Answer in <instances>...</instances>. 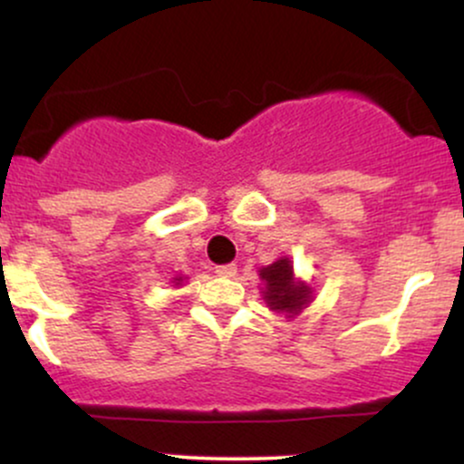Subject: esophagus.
<instances>
[{
	"mask_svg": "<svg viewBox=\"0 0 464 464\" xmlns=\"http://www.w3.org/2000/svg\"><path fill=\"white\" fill-rule=\"evenodd\" d=\"M216 273H218V276H227V279H231V276H236V275H237V266H236V264L218 266Z\"/></svg>",
	"mask_w": 464,
	"mask_h": 464,
	"instance_id": "obj_1",
	"label": "esophagus"
}]
</instances>
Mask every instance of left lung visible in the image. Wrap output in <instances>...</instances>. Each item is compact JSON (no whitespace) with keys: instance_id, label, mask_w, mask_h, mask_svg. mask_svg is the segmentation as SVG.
<instances>
[{"instance_id":"obj_1","label":"left lung","mask_w":464,"mask_h":464,"mask_svg":"<svg viewBox=\"0 0 464 464\" xmlns=\"http://www.w3.org/2000/svg\"><path fill=\"white\" fill-rule=\"evenodd\" d=\"M264 281V301L273 312L285 316H296L303 307L312 303V287L305 281L296 279L295 268L287 257H281L259 270Z\"/></svg>"}]
</instances>
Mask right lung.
<instances>
[{
	"instance_id": "1",
	"label": "right lung",
	"mask_w": 464,
	"mask_h": 464,
	"mask_svg": "<svg viewBox=\"0 0 464 464\" xmlns=\"http://www.w3.org/2000/svg\"><path fill=\"white\" fill-rule=\"evenodd\" d=\"M183 284V276H174V285H180Z\"/></svg>"
}]
</instances>
